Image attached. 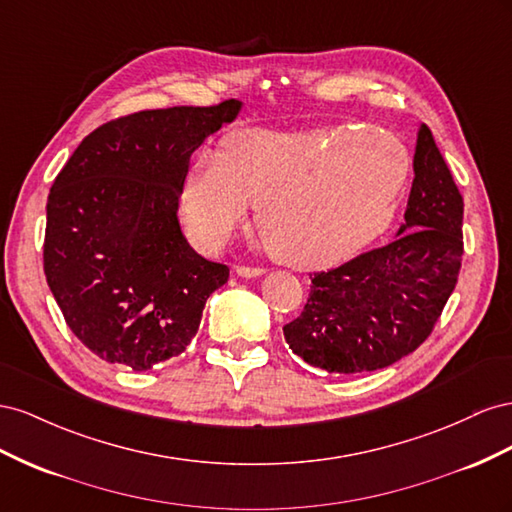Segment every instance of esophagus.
Wrapping results in <instances>:
<instances>
[{
  "label": "esophagus",
  "mask_w": 512,
  "mask_h": 512,
  "mask_svg": "<svg viewBox=\"0 0 512 512\" xmlns=\"http://www.w3.org/2000/svg\"><path fill=\"white\" fill-rule=\"evenodd\" d=\"M233 272H236L240 279H259V276L264 274V270L261 268H248V266H236L233 268Z\"/></svg>",
  "instance_id": "obj_1"
}]
</instances>
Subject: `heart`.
<instances>
[{
	"label": "heart",
	"mask_w": 512,
	"mask_h": 512,
	"mask_svg": "<svg viewBox=\"0 0 512 512\" xmlns=\"http://www.w3.org/2000/svg\"><path fill=\"white\" fill-rule=\"evenodd\" d=\"M410 175L403 143L384 130L244 128L203 154L184 184L195 238L218 251L257 206L268 253L294 270L354 257L388 229Z\"/></svg>",
	"instance_id": "heart-1"
}]
</instances>
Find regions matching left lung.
Returning a JSON list of instances; mask_svg holds the SVG:
<instances>
[{"label":"left lung","mask_w":512,"mask_h":512,"mask_svg":"<svg viewBox=\"0 0 512 512\" xmlns=\"http://www.w3.org/2000/svg\"><path fill=\"white\" fill-rule=\"evenodd\" d=\"M463 197L420 124L414 182L392 242L313 276L304 311L283 328L311 367L364 373L390 367L425 341L457 285Z\"/></svg>","instance_id":"8db88e82"}]
</instances>
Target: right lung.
<instances>
[{
	"label": "right lung",
	"mask_w": 512,
	"mask_h": 512,
	"mask_svg": "<svg viewBox=\"0 0 512 512\" xmlns=\"http://www.w3.org/2000/svg\"><path fill=\"white\" fill-rule=\"evenodd\" d=\"M244 107L139 111L87 135L47 201L45 274L68 328L98 358L148 371L182 354L229 268L184 238L191 156Z\"/></svg>",
	"instance_id": "1"
}]
</instances>
